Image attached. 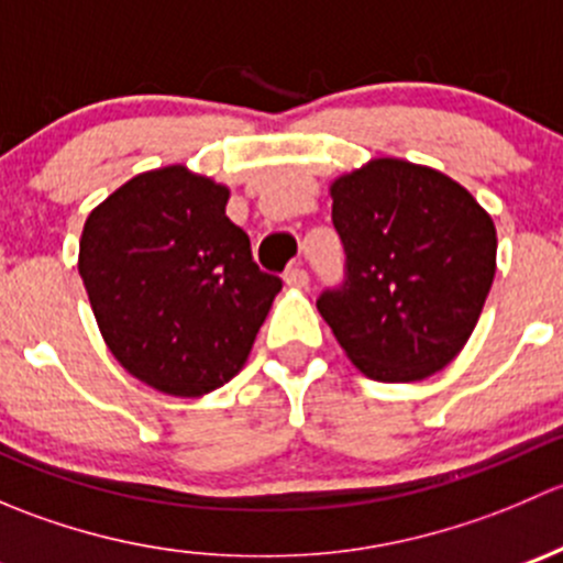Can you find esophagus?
Segmentation results:
<instances>
[{"instance_id": "34e87169", "label": "esophagus", "mask_w": 563, "mask_h": 563, "mask_svg": "<svg viewBox=\"0 0 563 563\" xmlns=\"http://www.w3.org/2000/svg\"><path fill=\"white\" fill-rule=\"evenodd\" d=\"M310 275L302 269V266H294V269L286 272V286L291 288H308Z\"/></svg>"}]
</instances>
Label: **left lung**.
<instances>
[{
    "mask_svg": "<svg viewBox=\"0 0 563 563\" xmlns=\"http://www.w3.org/2000/svg\"><path fill=\"white\" fill-rule=\"evenodd\" d=\"M345 280L318 297L349 360L387 384L433 376L468 343L496 275V225L435 168L378 157L329 185Z\"/></svg>",
    "mask_w": 563,
    "mask_h": 563,
    "instance_id": "1",
    "label": "left lung"
}]
</instances>
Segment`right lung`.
Returning <instances> with one entry per match:
<instances>
[{
    "label": "right lung",
    "instance_id": "1",
    "mask_svg": "<svg viewBox=\"0 0 563 563\" xmlns=\"http://www.w3.org/2000/svg\"><path fill=\"white\" fill-rule=\"evenodd\" d=\"M229 187L166 166L89 212L78 275L108 351L146 387L201 397L242 371L280 277L225 218Z\"/></svg>",
    "mask_w": 563,
    "mask_h": 563
}]
</instances>
